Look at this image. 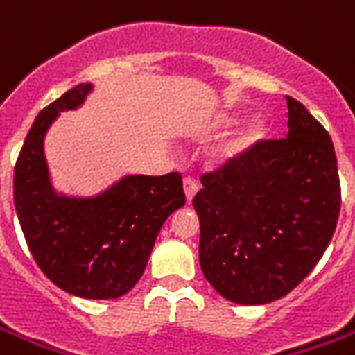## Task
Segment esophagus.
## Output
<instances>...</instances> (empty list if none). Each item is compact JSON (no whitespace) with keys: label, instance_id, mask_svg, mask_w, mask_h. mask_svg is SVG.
<instances>
[{"label":"esophagus","instance_id":"esophagus-1","mask_svg":"<svg viewBox=\"0 0 355 355\" xmlns=\"http://www.w3.org/2000/svg\"><path fill=\"white\" fill-rule=\"evenodd\" d=\"M198 192V180L192 177H187L184 178V194H187V200L190 202L194 194Z\"/></svg>","mask_w":355,"mask_h":355}]
</instances>
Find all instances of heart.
<instances>
[{
	"mask_svg": "<svg viewBox=\"0 0 355 355\" xmlns=\"http://www.w3.org/2000/svg\"><path fill=\"white\" fill-rule=\"evenodd\" d=\"M233 124H237V120L231 116H223L219 118L218 122L211 126V132H223V130H227ZM264 137V126L262 124H250L248 128H245L239 136H235L231 141H229L227 146L223 147V155L227 159L239 157V155H243L245 151H248L250 147L254 146V144H259L260 139Z\"/></svg>",
	"mask_w": 355,
	"mask_h": 355,
	"instance_id": "heart-1",
	"label": "heart"
}]
</instances>
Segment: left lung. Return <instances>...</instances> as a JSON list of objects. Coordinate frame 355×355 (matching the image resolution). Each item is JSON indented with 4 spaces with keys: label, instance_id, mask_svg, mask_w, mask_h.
<instances>
[{
    "label": "left lung",
    "instance_id": "8db88e82",
    "mask_svg": "<svg viewBox=\"0 0 355 355\" xmlns=\"http://www.w3.org/2000/svg\"><path fill=\"white\" fill-rule=\"evenodd\" d=\"M288 136L260 139L202 175L200 266L233 303L288 295L315 268L334 235L340 178L329 132L288 96Z\"/></svg>",
    "mask_w": 355,
    "mask_h": 355
}]
</instances>
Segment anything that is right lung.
I'll return each mask as SVG.
<instances>
[{
    "label": "right lung",
    "instance_id": "obj_1",
    "mask_svg": "<svg viewBox=\"0 0 355 355\" xmlns=\"http://www.w3.org/2000/svg\"><path fill=\"white\" fill-rule=\"evenodd\" d=\"M91 89L81 83L40 110L15 163L13 198L26 245L46 278L71 295L114 299L141 278L159 229L187 196L180 173L126 177L85 200L58 196L46 167V130Z\"/></svg>",
    "mask_w": 355,
    "mask_h": 355
}]
</instances>
